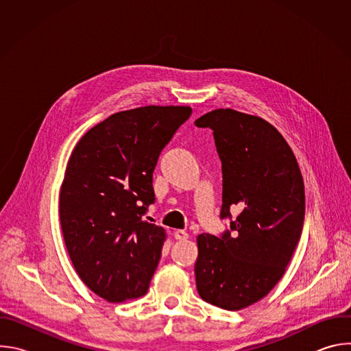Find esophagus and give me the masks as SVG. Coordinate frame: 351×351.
<instances>
[{
    "instance_id": "34e87169",
    "label": "esophagus",
    "mask_w": 351,
    "mask_h": 351,
    "mask_svg": "<svg viewBox=\"0 0 351 351\" xmlns=\"http://www.w3.org/2000/svg\"><path fill=\"white\" fill-rule=\"evenodd\" d=\"M173 236H175L176 240H186L189 237V233L184 232V230H175Z\"/></svg>"
}]
</instances>
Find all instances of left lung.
<instances>
[{"label": "left lung", "mask_w": 351, "mask_h": 351, "mask_svg": "<svg viewBox=\"0 0 351 351\" xmlns=\"http://www.w3.org/2000/svg\"><path fill=\"white\" fill-rule=\"evenodd\" d=\"M194 123L213 130L222 162L221 219H230L219 237H197L195 286L204 302L237 311L283 276L303 230L304 182L290 145L263 118L221 108Z\"/></svg>", "instance_id": "obj_1"}]
</instances>
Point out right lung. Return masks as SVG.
Listing matches in <instances>:
<instances>
[{
	"mask_svg": "<svg viewBox=\"0 0 351 351\" xmlns=\"http://www.w3.org/2000/svg\"><path fill=\"white\" fill-rule=\"evenodd\" d=\"M190 107L148 106L91 128L68 161L60 219L84 285L110 303L147 293L167 239L143 217L156 202L153 172Z\"/></svg>",
	"mask_w": 351,
	"mask_h": 351,
	"instance_id": "right-lung-1",
	"label": "right lung"
}]
</instances>
